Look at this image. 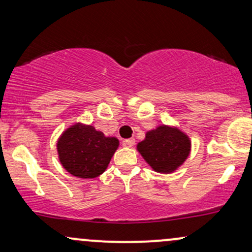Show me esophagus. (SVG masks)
<instances>
[{
	"instance_id": "obj_1",
	"label": "esophagus",
	"mask_w": 252,
	"mask_h": 252,
	"mask_svg": "<svg viewBox=\"0 0 252 252\" xmlns=\"http://www.w3.org/2000/svg\"><path fill=\"white\" fill-rule=\"evenodd\" d=\"M124 144L128 147H132L135 144V138H126V140H124Z\"/></svg>"
}]
</instances>
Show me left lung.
Masks as SVG:
<instances>
[{"mask_svg":"<svg viewBox=\"0 0 252 252\" xmlns=\"http://www.w3.org/2000/svg\"><path fill=\"white\" fill-rule=\"evenodd\" d=\"M137 150L158 173H173L189 158L190 140L175 126H160L146 134Z\"/></svg>","mask_w":252,"mask_h":252,"instance_id":"8db88e82","label":"left lung"}]
</instances>
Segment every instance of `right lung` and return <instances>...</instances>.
I'll use <instances>...</instances> for the list:
<instances>
[{
	"label": "right lung",
	"mask_w": 252,
	"mask_h": 252,
	"mask_svg": "<svg viewBox=\"0 0 252 252\" xmlns=\"http://www.w3.org/2000/svg\"><path fill=\"white\" fill-rule=\"evenodd\" d=\"M118 144L116 137H106L92 126L76 123L63 132L57 149L60 163L70 174L94 179L105 172Z\"/></svg>",
	"instance_id": "add662e5"
}]
</instances>
